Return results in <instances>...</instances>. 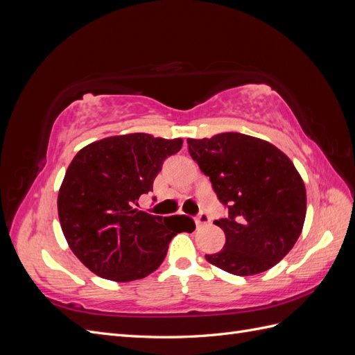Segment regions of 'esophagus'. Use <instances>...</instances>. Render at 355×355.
Listing matches in <instances>:
<instances>
[{
  "mask_svg": "<svg viewBox=\"0 0 355 355\" xmlns=\"http://www.w3.org/2000/svg\"><path fill=\"white\" fill-rule=\"evenodd\" d=\"M211 222V218L209 216L207 213H204V211H201L198 216L196 218V225L197 227H204V225H209Z\"/></svg>",
  "mask_w": 355,
  "mask_h": 355,
  "instance_id": "34e87169",
  "label": "esophagus"
}]
</instances>
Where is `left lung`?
<instances>
[{
	"mask_svg": "<svg viewBox=\"0 0 355 355\" xmlns=\"http://www.w3.org/2000/svg\"><path fill=\"white\" fill-rule=\"evenodd\" d=\"M188 148L230 213L214 220L225 232L223 249L206 259L241 277L280 262L306 214L304 180L290 158L263 139L235 132L188 139Z\"/></svg>",
	"mask_w": 355,
	"mask_h": 355,
	"instance_id": "1",
	"label": "left lung"
}]
</instances>
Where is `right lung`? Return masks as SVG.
I'll return each instance as SVG.
<instances>
[{
  "mask_svg": "<svg viewBox=\"0 0 355 355\" xmlns=\"http://www.w3.org/2000/svg\"><path fill=\"white\" fill-rule=\"evenodd\" d=\"M180 137L148 133L110 136L77 153L58 196L63 235L92 272L125 283L154 272L178 232H192L188 216H154L139 207L164 159L180 151Z\"/></svg>",
  "mask_w": 355,
  "mask_h": 355,
  "instance_id": "add662e5",
  "label": "right lung"
}]
</instances>
